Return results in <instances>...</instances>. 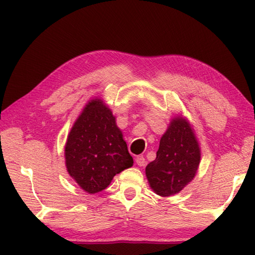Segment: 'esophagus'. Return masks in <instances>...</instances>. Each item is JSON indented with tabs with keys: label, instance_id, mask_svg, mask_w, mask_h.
<instances>
[{
	"label": "esophagus",
	"instance_id": "1",
	"mask_svg": "<svg viewBox=\"0 0 255 255\" xmlns=\"http://www.w3.org/2000/svg\"><path fill=\"white\" fill-rule=\"evenodd\" d=\"M136 163H137L138 166H145L146 159H145V157L143 156V155H140V156H137L136 157Z\"/></svg>",
	"mask_w": 255,
	"mask_h": 255
}]
</instances>
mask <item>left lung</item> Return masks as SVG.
I'll list each match as a JSON object with an SVG mask.
<instances>
[{
  "instance_id": "1",
  "label": "left lung",
  "mask_w": 255,
  "mask_h": 255,
  "mask_svg": "<svg viewBox=\"0 0 255 255\" xmlns=\"http://www.w3.org/2000/svg\"><path fill=\"white\" fill-rule=\"evenodd\" d=\"M200 156L191 125L181 116L172 118L159 140L156 158L146 166L149 187L161 197L176 195L195 178Z\"/></svg>"
}]
</instances>
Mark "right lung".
<instances>
[{"instance_id": "obj_1", "label": "right lung", "mask_w": 255, "mask_h": 255, "mask_svg": "<svg viewBox=\"0 0 255 255\" xmlns=\"http://www.w3.org/2000/svg\"><path fill=\"white\" fill-rule=\"evenodd\" d=\"M65 164L68 174L85 192L105 190L116 174L131 167L116 117L101 99L86 103L67 136Z\"/></svg>"}]
</instances>
